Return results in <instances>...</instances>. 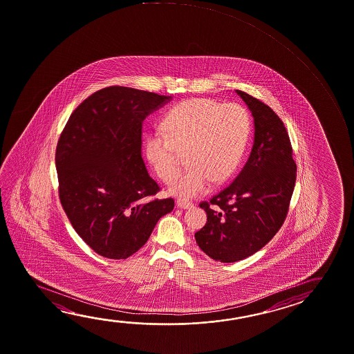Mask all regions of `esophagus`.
I'll list each match as a JSON object with an SVG mask.
<instances>
[{
  "label": "esophagus",
  "instance_id": "obj_1",
  "mask_svg": "<svg viewBox=\"0 0 354 354\" xmlns=\"http://www.w3.org/2000/svg\"><path fill=\"white\" fill-rule=\"evenodd\" d=\"M176 206L180 207V209H192L194 203L192 201H189V200H186V198H179L176 201Z\"/></svg>",
  "mask_w": 354,
  "mask_h": 354
}]
</instances>
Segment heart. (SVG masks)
Segmentation results:
<instances>
[{
    "instance_id": "heart-1",
    "label": "heart",
    "mask_w": 354,
    "mask_h": 354,
    "mask_svg": "<svg viewBox=\"0 0 354 354\" xmlns=\"http://www.w3.org/2000/svg\"><path fill=\"white\" fill-rule=\"evenodd\" d=\"M164 129L145 140V154L158 176L174 179L186 154L190 168L170 185L181 197H196L209 183L222 184L236 171L250 137V122L241 104L209 99L183 101L169 111Z\"/></svg>"
}]
</instances>
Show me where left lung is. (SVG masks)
I'll return each instance as SVG.
<instances>
[{
  "label": "left lung",
  "mask_w": 354,
  "mask_h": 354,
  "mask_svg": "<svg viewBox=\"0 0 354 354\" xmlns=\"http://www.w3.org/2000/svg\"><path fill=\"white\" fill-rule=\"evenodd\" d=\"M254 118V142L243 169L225 190L200 207L206 225L196 243L214 261L233 263L254 254L283 226L296 181L292 147L284 123L261 100L236 90Z\"/></svg>",
  "instance_id": "8db88e82"
}]
</instances>
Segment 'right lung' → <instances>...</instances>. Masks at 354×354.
Instances as JSON below:
<instances>
[{
  "label": "right lung",
  "mask_w": 354,
  "mask_h": 354,
  "mask_svg": "<svg viewBox=\"0 0 354 354\" xmlns=\"http://www.w3.org/2000/svg\"><path fill=\"white\" fill-rule=\"evenodd\" d=\"M171 96L104 87L71 113L55 151L59 198L70 223L97 254L127 259L140 250L174 200L160 190L142 158L145 117Z\"/></svg>",
  "instance_id": "1"
}]
</instances>
